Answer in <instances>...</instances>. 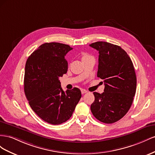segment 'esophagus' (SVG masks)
Segmentation results:
<instances>
[{
    "instance_id": "34e87169",
    "label": "esophagus",
    "mask_w": 155,
    "mask_h": 155,
    "mask_svg": "<svg viewBox=\"0 0 155 155\" xmlns=\"http://www.w3.org/2000/svg\"><path fill=\"white\" fill-rule=\"evenodd\" d=\"M81 93H82V94H86V93H87V91L86 90L82 89V90H81Z\"/></svg>"
}]
</instances>
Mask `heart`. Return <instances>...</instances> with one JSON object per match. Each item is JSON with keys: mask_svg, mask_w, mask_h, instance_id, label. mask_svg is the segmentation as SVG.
I'll return each instance as SVG.
<instances>
[{"mask_svg": "<svg viewBox=\"0 0 155 155\" xmlns=\"http://www.w3.org/2000/svg\"><path fill=\"white\" fill-rule=\"evenodd\" d=\"M89 57H91V56L89 55V54H86V53H85V54H84L82 55V60L87 58H89Z\"/></svg>", "mask_w": 155, "mask_h": 155, "instance_id": "b5f03b06", "label": "heart"}]
</instances>
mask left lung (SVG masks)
<instances>
[{
    "label": "left lung",
    "instance_id": "8db88e82",
    "mask_svg": "<svg viewBox=\"0 0 155 155\" xmlns=\"http://www.w3.org/2000/svg\"><path fill=\"white\" fill-rule=\"evenodd\" d=\"M90 46L99 51L97 77L104 82L103 94L94 93L91 111L99 121L113 123L125 116L133 101L136 90L134 65L127 53L118 45L97 41Z\"/></svg>",
    "mask_w": 155,
    "mask_h": 155
}]
</instances>
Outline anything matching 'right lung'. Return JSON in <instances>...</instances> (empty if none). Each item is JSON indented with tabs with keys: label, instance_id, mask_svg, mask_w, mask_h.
<instances>
[{
	"label": "right lung",
	"instance_id": "right-lung-1",
	"mask_svg": "<svg viewBox=\"0 0 155 155\" xmlns=\"http://www.w3.org/2000/svg\"><path fill=\"white\" fill-rule=\"evenodd\" d=\"M60 43H45L33 52L26 60L24 90L30 107L43 121L59 125L71 117L81 98L77 87L61 89L59 78L68 71L65 58L72 50Z\"/></svg>",
	"mask_w": 155,
	"mask_h": 155
}]
</instances>
